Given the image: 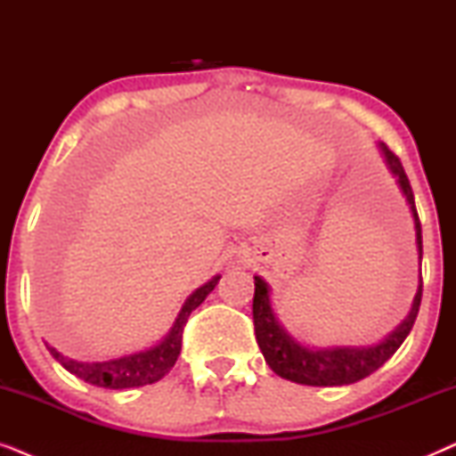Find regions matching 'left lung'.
<instances>
[{
  "label": "left lung",
  "instance_id": "left-lung-1",
  "mask_svg": "<svg viewBox=\"0 0 456 456\" xmlns=\"http://www.w3.org/2000/svg\"><path fill=\"white\" fill-rule=\"evenodd\" d=\"M386 164L392 174L398 178V184L407 197L411 214L415 220V236H417V251H419V265H421V222L415 209V197L411 183L404 174V167L395 151H390L386 142H379ZM421 272V267H419ZM423 280L419 276V286L413 298V307L401 326L392 332L388 338L373 346H334V348H307L298 345L295 338L286 334V330L280 326L276 315H273L270 303V289L259 276H255V297H253V323H255V338L264 353L265 363L272 367L273 373L280 378L290 379V382L305 384V386H345L354 384L359 379L371 376L373 371L379 370L392 354L398 351L407 338L411 328L417 320L421 305Z\"/></svg>",
  "mask_w": 456,
  "mask_h": 456
}]
</instances>
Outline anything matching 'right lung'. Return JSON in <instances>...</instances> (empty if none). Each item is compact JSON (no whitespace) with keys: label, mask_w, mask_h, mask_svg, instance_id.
Instances as JSON below:
<instances>
[{"label":"right lung","mask_w":456,"mask_h":456,"mask_svg":"<svg viewBox=\"0 0 456 456\" xmlns=\"http://www.w3.org/2000/svg\"><path fill=\"white\" fill-rule=\"evenodd\" d=\"M217 282H220V276H214L208 284H203L201 289L192 292L183 305V311L178 314L172 332L167 334L158 346L149 348V351L128 354V357L122 359L102 361V363H80V361L66 359L64 354H60L52 346H47L49 353H52L53 359L60 361L68 371L74 373V376L80 379H85L86 384L99 386V388L122 390L158 382V379L164 378L166 373L172 370L174 363H176L180 348H183V332L186 322H189V315L205 301V297L216 289Z\"/></svg>","instance_id":"obj_1"}]
</instances>
